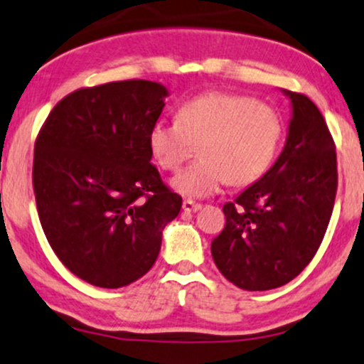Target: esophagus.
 Listing matches in <instances>:
<instances>
[{"label":"esophagus","mask_w":364,"mask_h":364,"mask_svg":"<svg viewBox=\"0 0 364 364\" xmlns=\"http://www.w3.org/2000/svg\"><path fill=\"white\" fill-rule=\"evenodd\" d=\"M200 208H201V205L196 203V201H193V200L183 201V210H185V212H198Z\"/></svg>","instance_id":"1"}]
</instances>
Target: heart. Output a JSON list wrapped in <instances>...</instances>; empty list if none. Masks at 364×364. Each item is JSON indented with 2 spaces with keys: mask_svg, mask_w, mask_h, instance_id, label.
<instances>
[{
  "mask_svg": "<svg viewBox=\"0 0 364 364\" xmlns=\"http://www.w3.org/2000/svg\"><path fill=\"white\" fill-rule=\"evenodd\" d=\"M282 135V117L273 107L246 95L210 91L183 103L176 122H154L149 149L164 171H176L200 144L201 161L169 185L186 198H205L227 181L244 186L259 179L273 164Z\"/></svg>",
  "mask_w": 364,
  "mask_h": 364,
  "instance_id": "heart-1",
  "label": "heart"
}]
</instances>
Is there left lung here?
Masks as SVG:
<instances>
[{
    "mask_svg": "<svg viewBox=\"0 0 364 364\" xmlns=\"http://www.w3.org/2000/svg\"><path fill=\"white\" fill-rule=\"evenodd\" d=\"M282 91L291 105L282 154L224 205L225 227L212 240L218 271L247 291L273 290L299 277L334 208L336 147L326 120L305 95Z\"/></svg>",
    "mask_w": 364,
    "mask_h": 364,
    "instance_id": "obj_1",
    "label": "left lung"
}]
</instances>
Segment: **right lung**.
Returning <instances> with one entry per match:
<instances>
[{
	"label": "right lung",
	"instance_id": "right-lung-1",
	"mask_svg": "<svg viewBox=\"0 0 364 364\" xmlns=\"http://www.w3.org/2000/svg\"><path fill=\"white\" fill-rule=\"evenodd\" d=\"M166 96L168 87L144 80L77 90L55 105L35 142L42 229L65 268L95 287L142 278L181 210L151 164L149 130Z\"/></svg>",
	"mask_w": 364,
	"mask_h": 364
}]
</instances>
